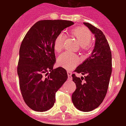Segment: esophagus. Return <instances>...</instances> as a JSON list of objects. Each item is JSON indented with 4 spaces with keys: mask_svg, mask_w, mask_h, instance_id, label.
Instances as JSON below:
<instances>
[{
    "mask_svg": "<svg viewBox=\"0 0 126 126\" xmlns=\"http://www.w3.org/2000/svg\"><path fill=\"white\" fill-rule=\"evenodd\" d=\"M67 75H68V78L69 79H71V75H72V73L70 72V71H67Z\"/></svg>",
    "mask_w": 126,
    "mask_h": 126,
    "instance_id": "esophagus-1",
    "label": "esophagus"
}]
</instances>
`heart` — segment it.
Segmentation results:
<instances>
[{
    "label": "heart",
    "mask_w": 126,
    "mask_h": 126,
    "mask_svg": "<svg viewBox=\"0 0 126 126\" xmlns=\"http://www.w3.org/2000/svg\"><path fill=\"white\" fill-rule=\"evenodd\" d=\"M71 34L78 41L83 49H88L92 37V34L88 30L83 27L76 28L71 31ZM64 40V36L63 34H59L55 38L53 47L57 53H61L63 50ZM79 61L78 57L76 55L64 53L58 57L57 63L60 66L70 70L74 68L79 64Z\"/></svg>",
    "instance_id": "obj_1"
}]
</instances>
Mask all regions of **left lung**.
<instances>
[{"label":"left lung","instance_id":"8db88e82","mask_svg":"<svg viewBox=\"0 0 126 126\" xmlns=\"http://www.w3.org/2000/svg\"><path fill=\"white\" fill-rule=\"evenodd\" d=\"M83 23L94 34L95 44L91 55L74 70L86 76L72 74L76 86L72 101L78 110L90 112L99 107L106 96L112 74V53L103 32L90 23Z\"/></svg>","mask_w":126,"mask_h":126}]
</instances>
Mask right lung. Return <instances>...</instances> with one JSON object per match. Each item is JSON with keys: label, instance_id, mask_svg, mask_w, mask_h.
Listing matches in <instances>:
<instances>
[{"label": "right lung", "instance_id": "right-lung-1", "mask_svg": "<svg viewBox=\"0 0 126 126\" xmlns=\"http://www.w3.org/2000/svg\"><path fill=\"white\" fill-rule=\"evenodd\" d=\"M74 24L65 20H42L30 29L20 46L17 74L24 102L32 110L44 112L54 105L55 93L66 81L65 69H53V44L62 30Z\"/></svg>", "mask_w": 126, "mask_h": 126}]
</instances>
